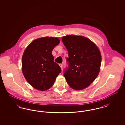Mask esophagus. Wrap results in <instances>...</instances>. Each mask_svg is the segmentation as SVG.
<instances>
[{
	"label": "esophagus",
	"mask_w": 125,
	"mask_h": 125,
	"mask_svg": "<svg viewBox=\"0 0 125 125\" xmlns=\"http://www.w3.org/2000/svg\"><path fill=\"white\" fill-rule=\"evenodd\" d=\"M59 65H60V68H61V69H62V67H63V65H62V64H59Z\"/></svg>",
	"instance_id": "1"
}]
</instances>
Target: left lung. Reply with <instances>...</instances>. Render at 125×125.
I'll return each instance as SVG.
<instances>
[{
	"label": "left lung",
	"mask_w": 125,
	"mask_h": 125,
	"mask_svg": "<svg viewBox=\"0 0 125 125\" xmlns=\"http://www.w3.org/2000/svg\"><path fill=\"white\" fill-rule=\"evenodd\" d=\"M62 41L67 50L68 69L64 76L72 89L80 90L88 87L100 71L101 52L88 38L74 35L63 36Z\"/></svg>",
	"instance_id": "obj_1"
}]
</instances>
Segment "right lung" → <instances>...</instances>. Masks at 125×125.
<instances>
[{"mask_svg":"<svg viewBox=\"0 0 125 125\" xmlns=\"http://www.w3.org/2000/svg\"><path fill=\"white\" fill-rule=\"evenodd\" d=\"M60 42L58 37H43L33 40L25 50L22 72L27 81L35 89L42 91L49 89L61 73L52 54L54 48Z\"/></svg>","mask_w":125,"mask_h":125,"instance_id":"obj_1","label":"right lung"}]
</instances>
